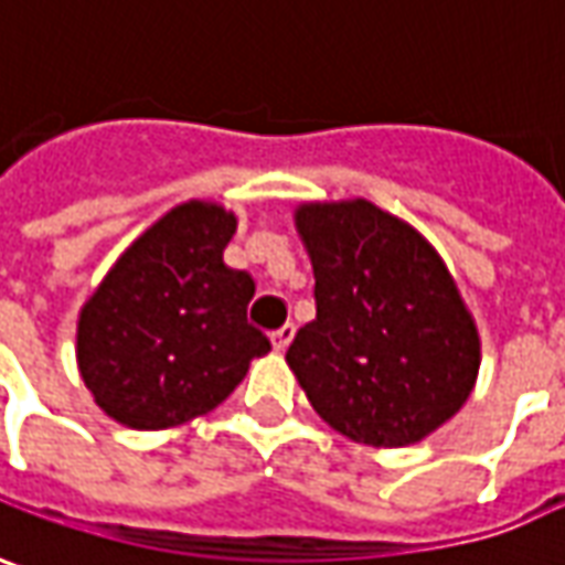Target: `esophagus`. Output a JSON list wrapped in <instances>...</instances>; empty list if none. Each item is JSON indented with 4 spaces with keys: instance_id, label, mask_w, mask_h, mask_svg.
Instances as JSON below:
<instances>
[{
    "instance_id": "1",
    "label": "esophagus",
    "mask_w": 565,
    "mask_h": 565,
    "mask_svg": "<svg viewBox=\"0 0 565 565\" xmlns=\"http://www.w3.org/2000/svg\"><path fill=\"white\" fill-rule=\"evenodd\" d=\"M291 339H295V327H291V323H286V327L276 329L274 335H270V342H274V351H286V348L291 344Z\"/></svg>"
}]
</instances>
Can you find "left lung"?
<instances>
[{
    "instance_id": "1",
    "label": "left lung",
    "mask_w": 565,
    "mask_h": 565,
    "mask_svg": "<svg viewBox=\"0 0 565 565\" xmlns=\"http://www.w3.org/2000/svg\"><path fill=\"white\" fill-rule=\"evenodd\" d=\"M317 320L286 351L310 407L344 438L407 448L467 404L482 344L441 255L366 199L305 202Z\"/></svg>"
}]
</instances>
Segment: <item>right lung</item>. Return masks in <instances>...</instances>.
I'll use <instances>...</instances> for the list:
<instances>
[{
  "label": "right lung",
  "instance_id": "add662e5",
  "mask_svg": "<svg viewBox=\"0 0 565 565\" xmlns=\"http://www.w3.org/2000/svg\"><path fill=\"white\" fill-rule=\"evenodd\" d=\"M236 226L217 202L170 207L79 308V376L120 426L154 433L211 414L270 351L245 317L255 279L223 264Z\"/></svg>",
  "mask_w": 565,
  "mask_h": 565
}]
</instances>
